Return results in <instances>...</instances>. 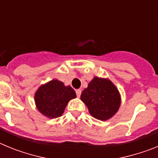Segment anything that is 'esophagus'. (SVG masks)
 <instances>
[{
	"label": "esophagus",
	"instance_id": "34e87169",
	"mask_svg": "<svg viewBox=\"0 0 158 158\" xmlns=\"http://www.w3.org/2000/svg\"><path fill=\"white\" fill-rule=\"evenodd\" d=\"M76 94H77V97H80L81 94V89H77Z\"/></svg>",
	"mask_w": 158,
	"mask_h": 158
}]
</instances>
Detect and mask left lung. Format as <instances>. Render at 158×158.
I'll return each mask as SVG.
<instances>
[{
	"instance_id": "1",
	"label": "left lung",
	"mask_w": 158,
	"mask_h": 158,
	"mask_svg": "<svg viewBox=\"0 0 158 158\" xmlns=\"http://www.w3.org/2000/svg\"><path fill=\"white\" fill-rule=\"evenodd\" d=\"M81 99L90 114L100 120L113 116L120 105V96L116 87L111 81L99 77L90 81L87 89L82 92Z\"/></svg>"
}]
</instances>
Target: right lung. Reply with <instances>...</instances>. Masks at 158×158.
Wrapping results in <instances>:
<instances>
[{"mask_svg": "<svg viewBox=\"0 0 158 158\" xmlns=\"http://www.w3.org/2000/svg\"><path fill=\"white\" fill-rule=\"evenodd\" d=\"M76 97L70 86L65 87L58 80H53L42 85L35 96L39 111L49 118H57L62 115L68 102Z\"/></svg>", "mask_w": 158, "mask_h": 158, "instance_id": "add662e5", "label": "right lung"}]
</instances>
